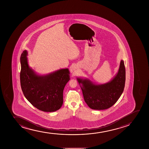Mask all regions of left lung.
<instances>
[{"mask_svg": "<svg viewBox=\"0 0 149 149\" xmlns=\"http://www.w3.org/2000/svg\"><path fill=\"white\" fill-rule=\"evenodd\" d=\"M126 72L123 60L120 62L118 73L109 82L95 84L88 79L77 78L81 86L84 100L90 108L104 110L116 102L125 87Z\"/></svg>", "mask_w": 149, "mask_h": 149, "instance_id": "obj_1", "label": "left lung"}]
</instances>
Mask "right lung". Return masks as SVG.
<instances>
[{
  "label": "right lung",
  "instance_id": "right-lung-1",
  "mask_svg": "<svg viewBox=\"0 0 149 149\" xmlns=\"http://www.w3.org/2000/svg\"><path fill=\"white\" fill-rule=\"evenodd\" d=\"M27 51L21 55L20 74L21 89L26 99L38 109L54 112L63 103V91L70 79L68 68L39 75L29 67Z\"/></svg>",
  "mask_w": 149,
  "mask_h": 149
}]
</instances>
